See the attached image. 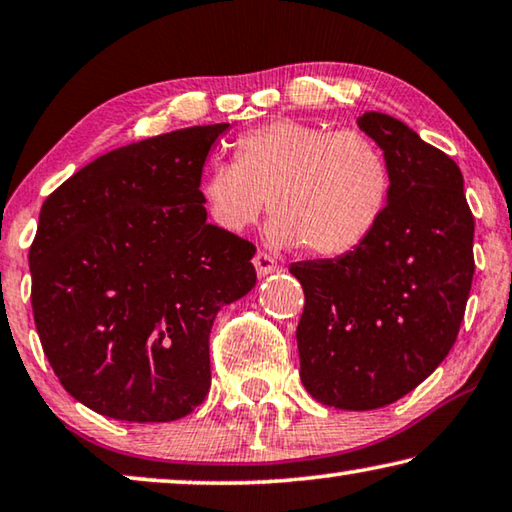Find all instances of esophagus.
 <instances>
[{"label":"esophagus","mask_w":512,"mask_h":512,"mask_svg":"<svg viewBox=\"0 0 512 512\" xmlns=\"http://www.w3.org/2000/svg\"><path fill=\"white\" fill-rule=\"evenodd\" d=\"M253 264H255L259 278H264V275H271V273L280 269L278 259H273L271 255H266V253H257L255 259H253Z\"/></svg>","instance_id":"obj_1"}]
</instances>
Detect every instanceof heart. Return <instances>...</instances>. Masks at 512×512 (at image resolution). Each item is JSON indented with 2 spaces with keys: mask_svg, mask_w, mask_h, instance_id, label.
Returning <instances> with one entry per match:
<instances>
[{
  "mask_svg": "<svg viewBox=\"0 0 512 512\" xmlns=\"http://www.w3.org/2000/svg\"><path fill=\"white\" fill-rule=\"evenodd\" d=\"M392 175L385 152L358 129L280 118L241 134L237 159L207 170L200 196L225 232H243L266 205L275 246L319 257L360 248L383 218Z\"/></svg>",
  "mask_w": 512,
  "mask_h": 512,
  "instance_id": "1",
  "label": "heart"
}]
</instances>
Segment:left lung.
Returning a JSON list of instances; mask_svg holds the SVG:
<instances>
[{"label":"left lung","mask_w":512,"mask_h":512,"mask_svg":"<svg viewBox=\"0 0 512 512\" xmlns=\"http://www.w3.org/2000/svg\"><path fill=\"white\" fill-rule=\"evenodd\" d=\"M360 129L385 152L392 191L360 248L289 266L303 285L300 380L316 401L376 410L399 401L456 344L474 278V216L462 173L387 113Z\"/></svg>","instance_id":"obj_1"}]
</instances>
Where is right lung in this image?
<instances>
[{
  "label": "right lung",
  "mask_w": 512,
  "mask_h": 512,
  "mask_svg": "<svg viewBox=\"0 0 512 512\" xmlns=\"http://www.w3.org/2000/svg\"><path fill=\"white\" fill-rule=\"evenodd\" d=\"M230 123L111 150L43 202L31 307L61 385L120 421H175L212 385L209 332L255 287V246L207 223L200 177Z\"/></svg>",
  "instance_id": "obj_1"
}]
</instances>
